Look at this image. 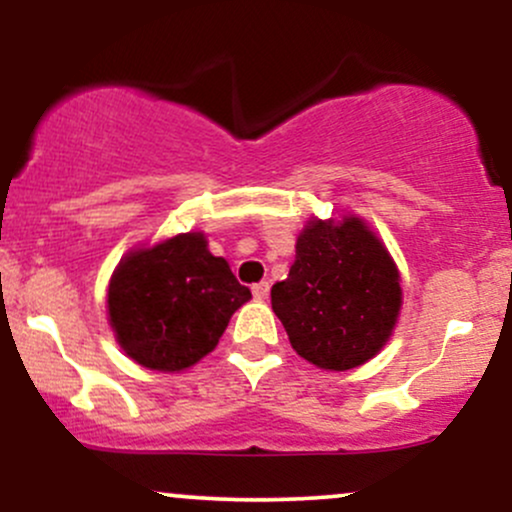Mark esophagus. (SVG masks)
I'll list each match as a JSON object with an SVG mask.
<instances>
[{
    "instance_id": "esophagus-1",
    "label": "esophagus",
    "mask_w": 512,
    "mask_h": 512,
    "mask_svg": "<svg viewBox=\"0 0 512 512\" xmlns=\"http://www.w3.org/2000/svg\"><path fill=\"white\" fill-rule=\"evenodd\" d=\"M252 293H255V298L264 301V298H269V284H267V281H260V284L252 286Z\"/></svg>"
}]
</instances>
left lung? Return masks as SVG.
Wrapping results in <instances>:
<instances>
[{
  "instance_id": "8db88e82",
  "label": "left lung",
  "mask_w": 512,
  "mask_h": 512,
  "mask_svg": "<svg viewBox=\"0 0 512 512\" xmlns=\"http://www.w3.org/2000/svg\"><path fill=\"white\" fill-rule=\"evenodd\" d=\"M402 308L397 264L356 216L310 219L272 310L298 356L325 370L366 363L390 339Z\"/></svg>"
}]
</instances>
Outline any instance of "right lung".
<instances>
[{
    "mask_svg": "<svg viewBox=\"0 0 512 512\" xmlns=\"http://www.w3.org/2000/svg\"><path fill=\"white\" fill-rule=\"evenodd\" d=\"M250 298L228 262L211 255L204 233H180L117 264L108 286L110 327L139 366L175 373L214 351Z\"/></svg>",
    "mask_w": 512,
    "mask_h": 512,
    "instance_id": "add662e5",
    "label": "right lung"
}]
</instances>
